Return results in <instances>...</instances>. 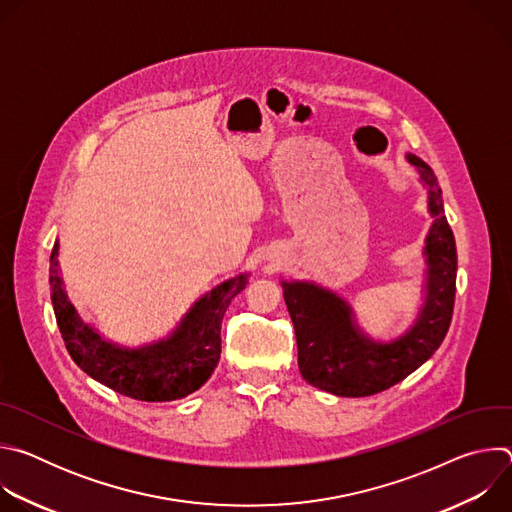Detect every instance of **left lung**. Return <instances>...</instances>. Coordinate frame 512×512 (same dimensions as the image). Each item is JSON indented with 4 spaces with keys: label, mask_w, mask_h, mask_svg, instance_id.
<instances>
[{
    "label": "left lung",
    "mask_w": 512,
    "mask_h": 512,
    "mask_svg": "<svg viewBox=\"0 0 512 512\" xmlns=\"http://www.w3.org/2000/svg\"><path fill=\"white\" fill-rule=\"evenodd\" d=\"M429 188V212L435 218L425 245L427 294L415 326L389 344H375L352 324L350 308L332 291L314 283H285L283 298L298 340L302 377L338 397L381 393L440 348L452 324L458 255L454 233L444 214L442 188L433 170L417 156H407Z\"/></svg>",
    "instance_id": "1"
}]
</instances>
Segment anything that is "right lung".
<instances>
[{
	"label": "right lung",
	"instance_id": "obj_1",
	"mask_svg": "<svg viewBox=\"0 0 512 512\" xmlns=\"http://www.w3.org/2000/svg\"><path fill=\"white\" fill-rule=\"evenodd\" d=\"M58 243L50 253V298L68 354L105 387L137 401H174L200 389L221 358V324L231 300L247 285L239 275L194 304L176 332L152 346H113L85 326L66 300L58 277Z\"/></svg>",
	"mask_w": 512,
	"mask_h": 512
}]
</instances>
